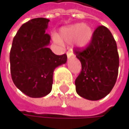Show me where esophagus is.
I'll return each mask as SVG.
<instances>
[{"label": "esophagus", "mask_w": 129, "mask_h": 129, "mask_svg": "<svg viewBox=\"0 0 129 129\" xmlns=\"http://www.w3.org/2000/svg\"><path fill=\"white\" fill-rule=\"evenodd\" d=\"M74 57L73 52H72V51H69L67 52V57H68V59H70L71 57Z\"/></svg>", "instance_id": "obj_1"}]
</instances>
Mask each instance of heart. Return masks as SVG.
Wrapping results in <instances>:
<instances>
[{"mask_svg": "<svg viewBox=\"0 0 129 129\" xmlns=\"http://www.w3.org/2000/svg\"><path fill=\"white\" fill-rule=\"evenodd\" d=\"M92 36V30L90 25L86 24H74L60 28L58 36H55L54 39L57 43L74 42L78 48L87 46Z\"/></svg>", "mask_w": 129, "mask_h": 129, "instance_id": "1", "label": "heart"}]
</instances>
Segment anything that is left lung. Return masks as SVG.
Returning a JSON list of instances; mask_svg holds the SVG:
<instances>
[{"label": "left lung", "mask_w": 129, "mask_h": 129, "mask_svg": "<svg viewBox=\"0 0 129 129\" xmlns=\"http://www.w3.org/2000/svg\"><path fill=\"white\" fill-rule=\"evenodd\" d=\"M75 54L81 63V72L75 82L77 93L91 101L108 95L116 83L119 69L116 43L111 31L105 26L98 27L89 46L75 51Z\"/></svg>", "instance_id": "8db88e82"}]
</instances>
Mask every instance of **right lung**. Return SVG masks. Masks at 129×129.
I'll list each match as a JSON object with an SVG mask.
<instances>
[{
    "mask_svg": "<svg viewBox=\"0 0 129 129\" xmlns=\"http://www.w3.org/2000/svg\"><path fill=\"white\" fill-rule=\"evenodd\" d=\"M49 19L37 18L22 24L13 41L10 70L13 83L31 98H41L52 89L54 69L67 60L48 48L51 37L45 33Z\"/></svg>",
    "mask_w": 129,
    "mask_h": 129,
    "instance_id": "right-lung-1",
    "label": "right lung"
}]
</instances>
